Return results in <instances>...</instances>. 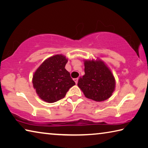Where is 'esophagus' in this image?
<instances>
[{
    "instance_id": "1",
    "label": "esophagus",
    "mask_w": 148,
    "mask_h": 148,
    "mask_svg": "<svg viewBox=\"0 0 148 148\" xmlns=\"http://www.w3.org/2000/svg\"><path fill=\"white\" fill-rule=\"evenodd\" d=\"M74 80L75 83H76V84H77V82H78V77H77V78H75V79H74Z\"/></svg>"
}]
</instances>
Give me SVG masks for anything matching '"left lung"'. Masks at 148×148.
<instances>
[{
    "label": "left lung",
    "instance_id": "obj_1",
    "mask_svg": "<svg viewBox=\"0 0 148 148\" xmlns=\"http://www.w3.org/2000/svg\"><path fill=\"white\" fill-rule=\"evenodd\" d=\"M85 74L79 77L77 86L85 97L97 102L104 101L112 96L116 87L113 74L101 59L84 60Z\"/></svg>",
    "mask_w": 148,
    "mask_h": 148
}]
</instances>
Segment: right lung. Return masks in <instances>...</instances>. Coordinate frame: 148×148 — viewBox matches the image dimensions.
Segmentation results:
<instances>
[{
	"label": "right lung",
	"mask_w": 148,
	"mask_h": 148,
	"mask_svg": "<svg viewBox=\"0 0 148 148\" xmlns=\"http://www.w3.org/2000/svg\"><path fill=\"white\" fill-rule=\"evenodd\" d=\"M68 59L62 55H56L42 62L32 76V84L38 97L44 101L53 103L64 98L75 82L65 69Z\"/></svg>",
	"instance_id": "obj_1"
}]
</instances>
